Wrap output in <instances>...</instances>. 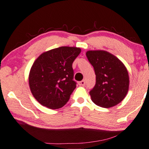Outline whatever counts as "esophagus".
Wrapping results in <instances>:
<instances>
[{
  "label": "esophagus",
  "mask_w": 149,
  "mask_h": 149,
  "mask_svg": "<svg viewBox=\"0 0 149 149\" xmlns=\"http://www.w3.org/2000/svg\"><path fill=\"white\" fill-rule=\"evenodd\" d=\"M78 85H79V86H84L85 85H86V81H80V82H78Z\"/></svg>",
  "instance_id": "esophagus-1"
}]
</instances>
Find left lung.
Here are the masks:
<instances>
[{
	"instance_id": "obj_1",
	"label": "left lung",
	"mask_w": 149,
	"mask_h": 149,
	"mask_svg": "<svg viewBox=\"0 0 149 149\" xmlns=\"http://www.w3.org/2000/svg\"><path fill=\"white\" fill-rule=\"evenodd\" d=\"M86 56L96 75L95 86L90 91L92 101L104 108L118 104L126 97L130 86L125 64L107 51L89 50Z\"/></svg>"
}]
</instances>
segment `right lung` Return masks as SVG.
I'll use <instances>...</instances> for the list:
<instances>
[{
	"label": "right lung",
	"mask_w": 149,
	"mask_h": 149,
	"mask_svg": "<svg viewBox=\"0 0 149 149\" xmlns=\"http://www.w3.org/2000/svg\"><path fill=\"white\" fill-rule=\"evenodd\" d=\"M81 52L79 47H61L43 52L36 58L28 80L31 93L39 103L53 109L67 103L76 87L72 63Z\"/></svg>",
	"instance_id": "add662e5"
}]
</instances>
